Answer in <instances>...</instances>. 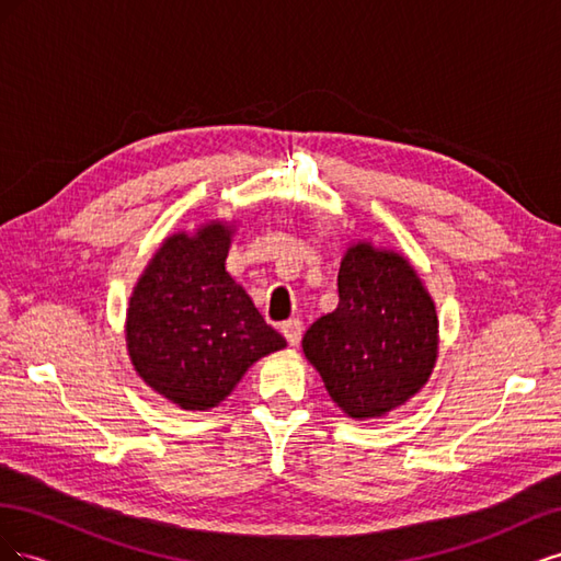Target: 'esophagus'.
<instances>
[{
  "label": "esophagus",
  "mask_w": 561,
  "mask_h": 561,
  "mask_svg": "<svg viewBox=\"0 0 561 561\" xmlns=\"http://www.w3.org/2000/svg\"><path fill=\"white\" fill-rule=\"evenodd\" d=\"M280 332H283V336L287 339V344H290V346H297V344H299V339H301V334H304L301 320H299V318L285 320L283 325H280Z\"/></svg>",
  "instance_id": "34e87169"
}]
</instances>
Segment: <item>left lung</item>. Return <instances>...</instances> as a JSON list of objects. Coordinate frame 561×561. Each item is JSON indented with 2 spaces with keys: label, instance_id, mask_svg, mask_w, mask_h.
I'll return each instance as SVG.
<instances>
[{
  "label": "left lung",
  "instance_id": "8db88e82",
  "mask_svg": "<svg viewBox=\"0 0 561 561\" xmlns=\"http://www.w3.org/2000/svg\"><path fill=\"white\" fill-rule=\"evenodd\" d=\"M336 287V309L313 322L301 348L344 414L386 416L435 367V304L402 254L371 243L346 250Z\"/></svg>",
  "mask_w": 561,
  "mask_h": 561
}]
</instances>
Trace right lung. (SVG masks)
I'll list each match as a JSON object with an SVG mask.
<instances>
[{"label": "right lung", "mask_w": 561, "mask_h": 561, "mask_svg": "<svg viewBox=\"0 0 561 561\" xmlns=\"http://www.w3.org/2000/svg\"><path fill=\"white\" fill-rule=\"evenodd\" d=\"M231 227L173 233L130 295L126 346L149 388L180 410L222 402L252 363L285 348L225 266Z\"/></svg>", "instance_id": "add662e5"}]
</instances>
